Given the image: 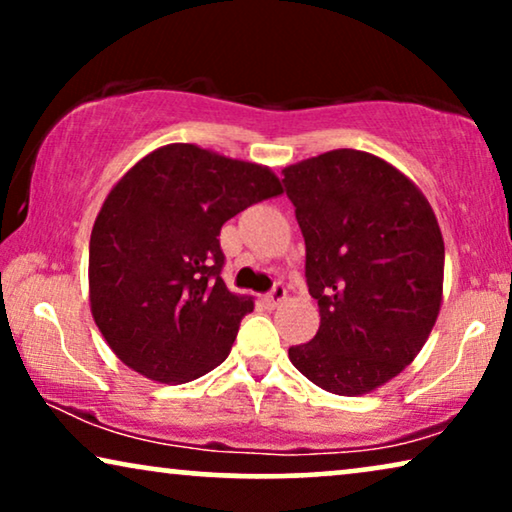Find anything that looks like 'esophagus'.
<instances>
[{
	"mask_svg": "<svg viewBox=\"0 0 512 512\" xmlns=\"http://www.w3.org/2000/svg\"><path fill=\"white\" fill-rule=\"evenodd\" d=\"M284 300H286V289H284L282 284H275V289H272V291L268 293V296H263V303L268 305L270 310H272V307H279V305H282Z\"/></svg>",
	"mask_w": 512,
	"mask_h": 512,
	"instance_id": "34e87169",
	"label": "esophagus"
}]
</instances>
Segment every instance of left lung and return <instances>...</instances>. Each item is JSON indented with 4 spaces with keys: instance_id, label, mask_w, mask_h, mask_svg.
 Masks as SVG:
<instances>
[{
    "instance_id": "1",
    "label": "left lung",
    "mask_w": 512,
    "mask_h": 512,
    "mask_svg": "<svg viewBox=\"0 0 512 512\" xmlns=\"http://www.w3.org/2000/svg\"><path fill=\"white\" fill-rule=\"evenodd\" d=\"M284 188L321 317L289 359L331 394H370L415 361L438 319L445 244L436 214L415 181L356 149L284 167Z\"/></svg>"
}]
</instances>
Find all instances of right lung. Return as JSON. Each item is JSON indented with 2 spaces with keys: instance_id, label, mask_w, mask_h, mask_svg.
Masks as SVG:
<instances>
[{
  "instance_id": "right-lung-1",
  "label": "right lung",
  "mask_w": 512,
  "mask_h": 512,
  "mask_svg": "<svg viewBox=\"0 0 512 512\" xmlns=\"http://www.w3.org/2000/svg\"><path fill=\"white\" fill-rule=\"evenodd\" d=\"M270 167L195 144H167L111 188L90 233V312L135 373L198 380L226 361L251 296L221 279V226L282 195Z\"/></svg>"
}]
</instances>
